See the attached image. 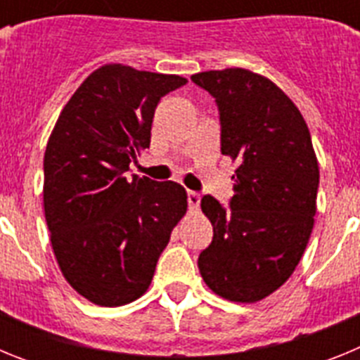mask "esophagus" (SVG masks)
<instances>
[{"instance_id":"34e87169","label":"esophagus","mask_w":360,"mask_h":360,"mask_svg":"<svg viewBox=\"0 0 360 360\" xmlns=\"http://www.w3.org/2000/svg\"><path fill=\"white\" fill-rule=\"evenodd\" d=\"M200 200H202V195H200L198 191H187V203H189V209H198Z\"/></svg>"}]
</instances>
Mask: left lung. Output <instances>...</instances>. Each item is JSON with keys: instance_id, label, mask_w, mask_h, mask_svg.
Segmentation results:
<instances>
[{"instance_id": "obj_1", "label": "left lung", "mask_w": 360, "mask_h": 360, "mask_svg": "<svg viewBox=\"0 0 360 360\" xmlns=\"http://www.w3.org/2000/svg\"><path fill=\"white\" fill-rule=\"evenodd\" d=\"M214 97L221 155L238 160L229 207L211 195L212 224L198 269L207 287L236 303H256L292 276L310 240L319 165L295 104L269 79L243 68L191 77Z\"/></svg>"}]
</instances>
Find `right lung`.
Segmentation results:
<instances>
[{
  "label": "right lung",
  "instance_id": "1",
  "mask_svg": "<svg viewBox=\"0 0 360 360\" xmlns=\"http://www.w3.org/2000/svg\"><path fill=\"white\" fill-rule=\"evenodd\" d=\"M180 75L106 65L86 77L44 151V216L63 276L82 297L122 307L151 285L171 231L187 209L176 182L126 176L151 142L164 95Z\"/></svg>",
  "mask_w": 360,
  "mask_h": 360
}]
</instances>
